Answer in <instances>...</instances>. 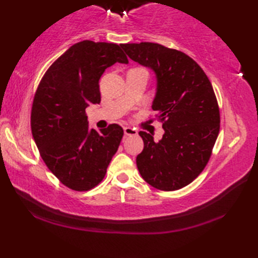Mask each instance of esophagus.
<instances>
[{
	"instance_id": "34e87169",
	"label": "esophagus",
	"mask_w": 258,
	"mask_h": 258,
	"mask_svg": "<svg viewBox=\"0 0 258 258\" xmlns=\"http://www.w3.org/2000/svg\"><path fill=\"white\" fill-rule=\"evenodd\" d=\"M124 134L126 136H135L139 134V132L135 128L130 127V126H126V127H124Z\"/></svg>"
}]
</instances>
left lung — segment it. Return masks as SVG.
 Wrapping results in <instances>:
<instances>
[{
	"label": "left lung",
	"instance_id": "left-lung-1",
	"mask_svg": "<svg viewBox=\"0 0 258 258\" xmlns=\"http://www.w3.org/2000/svg\"><path fill=\"white\" fill-rule=\"evenodd\" d=\"M127 56L156 78L153 111L163 122L155 142L141 131L144 149L136 157L141 176L161 190H176L199 176L220 132V109L204 71L185 53L157 43L122 44Z\"/></svg>",
	"mask_w": 258,
	"mask_h": 258
}]
</instances>
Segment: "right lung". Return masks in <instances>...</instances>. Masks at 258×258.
Here are the masks:
<instances>
[{"label": "right lung", "mask_w": 258, "mask_h": 258, "mask_svg": "<svg viewBox=\"0 0 258 258\" xmlns=\"http://www.w3.org/2000/svg\"><path fill=\"white\" fill-rule=\"evenodd\" d=\"M128 59L117 44L82 41L54 62L33 100V139L48 169L74 190H89L102 182L116 153L123 128L117 124L97 132L89 128L85 109L100 104L105 70Z\"/></svg>", "instance_id": "right-lung-1"}]
</instances>
